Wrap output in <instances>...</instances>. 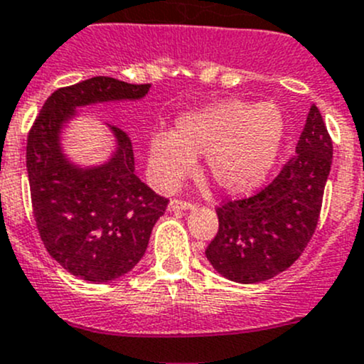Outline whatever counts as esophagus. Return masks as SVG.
<instances>
[{"instance_id":"esophagus-1","label":"esophagus","mask_w":364,"mask_h":364,"mask_svg":"<svg viewBox=\"0 0 364 364\" xmlns=\"http://www.w3.org/2000/svg\"><path fill=\"white\" fill-rule=\"evenodd\" d=\"M193 208H196V204L188 203V200H178V199H172L167 205L168 211H188V209H193Z\"/></svg>"}]
</instances>
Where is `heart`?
Here are the masks:
<instances>
[{
  "instance_id": "obj_1",
  "label": "heart",
  "mask_w": 364,
  "mask_h": 364,
  "mask_svg": "<svg viewBox=\"0 0 364 364\" xmlns=\"http://www.w3.org/2000/svg\"><path fill=\"white\" fill-rule=\"evenodd\" d=\"M285 117L273 102L222 100L181 114L174 132L149 141L148 167L160 190H172L205 156L209 176L223 192L245 196L267 181L280 159Z\"/></svg>"
}]
</instances>
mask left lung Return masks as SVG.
Wrapping results in <instances>:
<instances>
[{"mask_svg": "<svg viewBox=\"0 0 364 364\" xmlns=\"http://www.w3.org/2000/svg\"><path fill=\"white\" fill-rule=\"evenodd\" d=\"M331 164V137L311 105L280 174L250 199L216 209L218 232L205 248L215 271L236 284H260L291 267L315 232Z\"/></svg>", "mask_w": 364, "mask_h": 364, "instance_id": "1", "label": "left lung"}]
</instances>
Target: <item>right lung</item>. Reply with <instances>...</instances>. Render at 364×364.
Segmentation results:
<instances>
[{"label":"right lung","mask_w":364,"mask_h":364,"mask_svg":"<svg viewBox=\"0 0 364 364\" xmlns=\"http://www.w3.org/2000/svg\"><path fill=\"white\" fill-rule=\"evenodd\" d=\"M149 87L104 75L60 87L29 130L26 167L40 237L54 260L91 284H107L137 266L168 200L137 178L123 130L107 124L114 149L97 165L70 160L63 132L77 109L142 100Z\"/></svg>","instance_id":"right-lung-1"}]
</instances>
